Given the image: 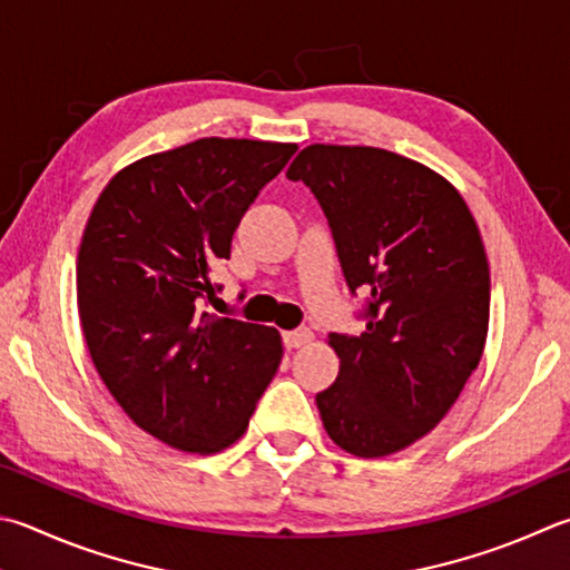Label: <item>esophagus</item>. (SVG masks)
I'll use <instances>...</instances> for the list:
<instances>
[{"mask_svg":"<svg viewBox=\"0 0 570 570\" xmlns=\"http://www.w3.org/2000/svg\"><path fill=\"white\" fill-rule=\"evenodd\" d=\"M314 338L312 328H296V331H284V346L286 348H302L308 341Z\"/></svg>","mask_w":570,"mask_h":570,"instance_id":"obj_1","label":"esophagus"}]
</instances>
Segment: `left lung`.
I'll use <instances>...</instances> for the list:
<instances>
[{"mask_svg": "<svg viewBox=\"0 0 570 570\" xmlns=\"http://www.w3.org/2000/svg\"><path fill=\"white\" fill-rule=\"evenodd\" d=\"M324 209L366 331L328 334L338 376L316 393L328 439L379 459L426 436L456 403L489 334V258L456 186L376 147L312 144L286 171Z\"/></svg>", "mask_w": 570, "mask_h": 570, "instance_id": "8db88e82", "label": "left lung"}]
</instances>
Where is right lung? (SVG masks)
<instances>
[{
	"instance_id": "add662e5",
	"label": "right lung",
	"mask_w": 570,
	"mask_h": 570,
	"mask_svg": "<svg viewBox=\"0 0 570 570\" xmlns=\"http://www.w3.org/2000/svg\"><path fill=\"white\" fill-rule=\"evenodd\" d=\"M296 144L206 137L114 174L77 256L89 356L124 413L171 449L242 436L282 364L272 326L206 312L212 268Z\"/></svg>"
}]
</instances>
